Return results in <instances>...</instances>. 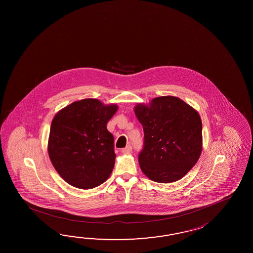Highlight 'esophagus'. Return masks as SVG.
I'll use <instances>...</instances> for the list:
<instances>
[{"instance_id": "34e87169", "label": "esophagus", "mask_w": 253, "mask_h": 253, "mask_svg": "<svg viewBox=\"0 0 253 253\" xmlns=\"http://www.w3.org/2000/svg\"><path fill=\"white\" fill-rule=\"evenodd\" d=\"M131 151H132V146H131L130 145H126L125 148L122 149V153H124V154H128V153H130Z\"/></svg>"}]
</instances>
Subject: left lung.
<instances>
[{
  "instance_id": "1",
  "label": "left lung",
  "mask_w": 253,
  "mask_h": 253,
  "mask_svg": "<svg viewBox=\"0 0 253 253\" xmlns=\"http://www.w3.org/2000/svg\"><path fill=\"white\" fill-rule=\"evenodd\" d=\"M134 113L144 130L138 155L142 172L156 183L180 180L194 167L202 153V120L198 112L172 96L138 104Z\"/></svg>"
}]
</instances>
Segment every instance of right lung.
<instances>
[{
	"instance_id": "1",
	"label": "right lung",
	"mask_w": 253,
	"mask_h": 253,
	"mask_svg": "<svg viewBox=\"0 0 253 253\" xmlns=\"http://www.w3.org/2000/svg\"><path fill=\"white\" fill-rule=\"evenodd\" d=\"M118 110L86 98L61 109L50 126L48 152L56 171L70 185L91 189L102 184L115 166L114 136L107 124Z\"/></svg>"
}]
</instances>
